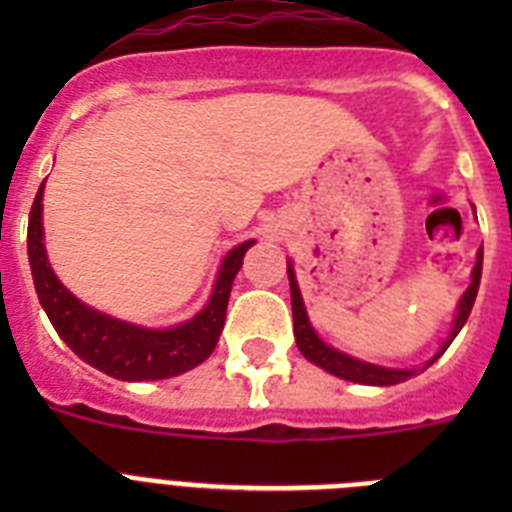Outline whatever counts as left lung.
I'll return each instance as SVG.
<instances>
[{
    "mask_svg": "<svg viewBox=\"0 0 512 512\" xmlns=\"http://www.w3.org/2000/svg\"><path fill=\"white\" fill-rule=\"evenodd\" d=\"M287 274H289V289H292L295 341H297V348H300L302 356H305L307 361H312V364L320 366V369H325V372L336 374V377L348 379V382H359V384H382V387H387V384L405 382V379L413 377L415 374L413 369H384V366H374V364H366V361L351 359V356L341 354V351H336V348L325 346V343L318 338V333L312 330L310 320H307V312H305V305H302L300 289H297L295 271H292V266H287ZM479 277H482V251L477 253V264H474V271H472V284H469V289L464 292V297H461V302H459V315H456V320H454V330H451L449 341L443 343L441 351H438V354L428 361V366H431L433 361H436L438 356L446 351V348H449V343L454 341L456 333L461 330V325L467 323L474 300H477Z\"/></svg>",
    "mask_w": 512,
    "mask_h": 512,
    "instance_id": "1",
    "label": "left lung"
}]
</instances>
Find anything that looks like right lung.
I'll list each match as a JSON object with an SVG mask.
<instances>
[{
    "label": "right lung",
    "instance_id": "obj_1",
    "mask_svg": "<svg viewBox=\"0 0 512 512\" xmlns=\"http://www.w3.org/2000/svg\"><path fill=\"white\" fill-rule=\"evenodd\" d=\"M40 200H43V184L35 194L30 223H27V256L33 269L35 292L56 333L81 361L122 382H153V379H169L189 372L215 351L225 325L230 287L243 264V253L253 246V241L241 243L225 256L215 292L200 315L169 330H146L81 305L58 282L45 259Z\"/></svg>",
    "mask_w": 512,
    "mask_h": 512
}]
</instances>
